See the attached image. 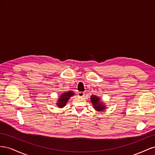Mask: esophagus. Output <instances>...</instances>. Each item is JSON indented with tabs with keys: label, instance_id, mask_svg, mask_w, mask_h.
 <instances>
[{
	"label": "esophagus",
	"instance_id": "1",
	"mask_svg": "<svg viewBox=\"0 0 155 155\" xmlns=\"http://www.w3.org/2000/svg\"><path fill=\"white\" fill-rule=\"evenodd\" d=\"M78 95L79 96V97H83L84 95H85V92H79L78 93Z\"/></svg>",
	"mask_w": 155,
	"mask_h": 155
}]
</instances>
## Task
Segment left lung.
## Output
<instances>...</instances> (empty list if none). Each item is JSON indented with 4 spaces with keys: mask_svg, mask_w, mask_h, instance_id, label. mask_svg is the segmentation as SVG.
I'll return each mask as SVG.
<instances>
[{
    "mask_svg": "<svg viewBox=\"0 0 155 155\" xmlns=\"http://www.w3.org/2000/svg\"><path fill=\"white\" fill-rule=\"evenodd\" d=\"M91 100L94 105V108L96 109L97 110H103L105 109L104 105H103L101 103H100V99L99 97H97L96 96L92 95L91 96Z\"/></svg>",
    "mask_w": 155,
    "mask_h": 155,
    "instance_id": "left-lung-1",
    "label": "left lung"
}]
</instances>
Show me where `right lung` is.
Segmentation results:
<instances>
[{
  "mask_svg": "<svg viewBox=\"0 0 155 155\" xmlns=\"http://www.w3.org/2000/svg\"><path fill=\"white\" fill-rule=\"evenodd\" d=\"M73 95L74 93L72 92H67L63 93V94L61 96L58 100V106L59 107H63L66 105V104L67 103V101L69 100V98Z\"/></svg>",
  "mask_w": 155,
  "mask_h": 155,
  "instance_id": "obj_1",
  "label": "right lung"
}]
</instances>
